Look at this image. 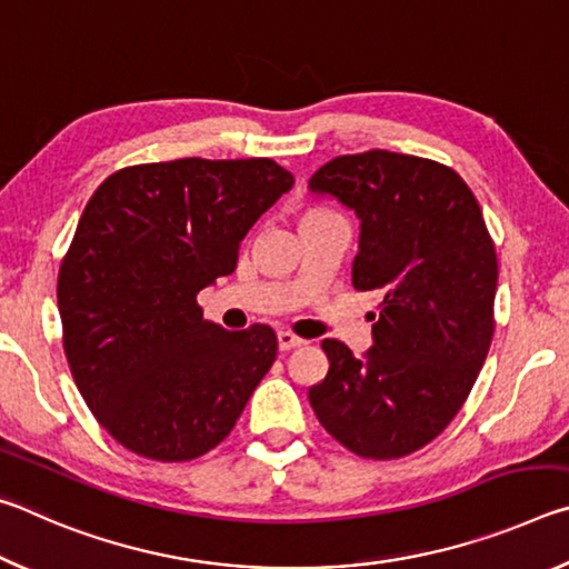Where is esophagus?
Listing matches in <instances>:
<instances>
[{
    "label": "esophagus",
    "instance_id": "obj_1",
    "mask_svg": "<svg viewBox=\"0 0 569 569\" xmlns=\"http://www.w3.org/2000/svg\"><path fill=\"white\" fill-rule=\"evenodd\" d=\"M303 343H306L303 339H298V336L288 333V331H281V333H278V349H281V351H293V349H301Z\"/></svg>",
    "mask_w": 569,
    "mask_h": 569
}]
</instances>
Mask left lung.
I'll list each match as a JSON object with an SVG mask.
<instances>
[{"label": "left lung", "instance_id": "left-lung-1", "mask_svg": "<svg viewBox=\"0 0 569 569\" xmlns=\"http://www.w3.org/2000/svg\"><path fill=\"white\" fill-rule=\"evenodd\" d=\"M308 190L353 210V288L383 296L369 351L323 341L331 366L308 401L353 455H411L457 417L492 343L497 253L479 203L451 168L389 150L326 162Z\"/></svg>", "mask_w": 569, "mask_h": 569}]
</instances>
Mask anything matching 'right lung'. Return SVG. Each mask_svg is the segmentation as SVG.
Listing matches in <instances>:
<instances>
[{
	"label": "right lung",
	"instance_id": "1",
	"mask_svg": "<svg viewBox=\"0 0 569 569\" xmlns=\"http://www.w3.org/2000/svg\"><path fill=\"white\" fill-rule=\"evenodd\" d=\"M293 176L273 160L148 162L94 190L57 303L90 411L122 447L188 461L223 441L271 369V326L226 331L196 296L236 271L240 240Z\"/></svg>",
	"mask_w": 569,
	"mask_h": 569
}]
</instances>
